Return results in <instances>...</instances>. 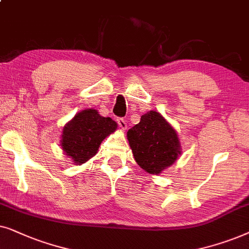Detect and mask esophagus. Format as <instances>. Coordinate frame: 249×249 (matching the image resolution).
<instances>
[{
	"label": "esophagus",
	"mask_w": 249,
	"mask_h": 249,
	"mask_svg": "<svg viewBox=\"0 0 249 249\" xmlns=\"http://www.w3.org/2000/svg\"><path fill=\"white\" fill-rule=\"evenodd\" d=\"M117 123L119 125V127L122 128V130H126L127 128V123L125 121L124 118H117Z\"/></svg>",
	"instance_id": "obj_1"
}]
</instances>
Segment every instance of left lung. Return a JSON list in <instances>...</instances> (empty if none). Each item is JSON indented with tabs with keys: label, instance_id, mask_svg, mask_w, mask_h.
<instances>
[{
	"label": "left lung",
	"instance_id": "1",
	"mask_svg": "<svg viewBox=\"0 0 249 249\" xmlns=\"http://www.w3.org/2000/svg\"><path fill=\"white\" fill-rule=\"evenodd\" d=\"M127 140L135 161L149 174H160L182 154L175 128L156 110L141 116L140 123L128 130Z\"/></svg>",
	"mask_w": 249,
	"mask_h": 249
}]
</instances>
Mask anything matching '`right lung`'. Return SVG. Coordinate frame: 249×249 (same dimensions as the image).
<instances>
[{
	"label": "right lung",
	"mask_w": 249,
	"mask_h": 249,
	"mask_svg": "<svg viewBox=\"0 0 249 249\" xmlns=\"http://www.w3.org/2000/svg\"><path fill=\"white\" fill-rule=\"evenodd\" d=\"M117 123L93 108L76 114L62 128L60 145L72 164H84L97 155L101 142L117 130Z\"/></svg>",
	"instance_id": "right-lung-1"
}]
</instances>
